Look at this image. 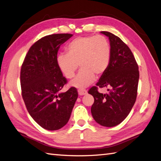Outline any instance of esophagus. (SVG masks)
Returning a JSON list of instances; mask_svg holds the SVG:
<instances>
[{"instance_id": "obj_1", "label": "esophagus", "mask_w": 161, "mask_h": 161, "mask_svg": "<svg viewBox=\"0 0 161 161\" xmlns=\"http://www.w3.org/2000/svg\"><path fill=\"white\" fill-rule=\"evenodd\" d=\"M78 94L80 96H83L87 94V90L84 89H79L78 90Z\"/></svg>"}]
</instances>
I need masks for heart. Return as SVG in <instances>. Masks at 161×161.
<instances>
[{"label": "heart", "mask_w": 161, "mask_h": 161, "mask_svg": "<svg viewBox=\"0 0 161 161\" xmlns=\"http://www.w3.org/2000/svg\"><path fill=\"white\" fill-rule=\"evenodd\" d=\"M67 51L58 54V67L65 77L72 79L80 65V71L71 85L80 89L88 87L95 75L101 76L107 71L112 54L110 43L103 35L76 38L67 45Z\"/></svg>", "instance_id": "heart-1"}]
</instances>
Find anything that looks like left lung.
I'll use <instances>...</instances> for the list:
<instances>
[{
  "label": "left lung",
  "instance_id": "8db88e82",
  "mask_svg": "<svg viewBox=\"0 0 161 161\" xmlns=\"http://www.w3.org/2000/svg\"><path fill=\"white\" fill-rule=\"evenodd\" d=\"M108 36L112 54L109 67L96 86L89 90L94 97L91 108L92 117L97 123L107 127L121 123L129 114L137 94L139 67L127 45L109 32L102 31ZM109 87V92L98 93L97 88Z\"/></svg>",
  "mask_w": 161,
  "mask_h": 161
}]
</instances>
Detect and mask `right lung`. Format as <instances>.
I'll return each instance as SVG.
<instances>
[{
	"label": "right lung",
	"mask_w": 161,
	"mask_h": 161,
	"mask_svg": "<svg viewBox=\"0 0 161 161\" xmlns=\"http://www.w3.org/2000/svg\"><path fill=\"white\" fill-rule=\"evenodd\" d=\"M71 34H53L32 45L20 71L22 95L28 113L43 129L56 130L69 120L78 97L75 88L60 92L67 80L58 67L57 53Z\"/></svg>",
	"instance_id": "add662e5"
}]
</instances>
